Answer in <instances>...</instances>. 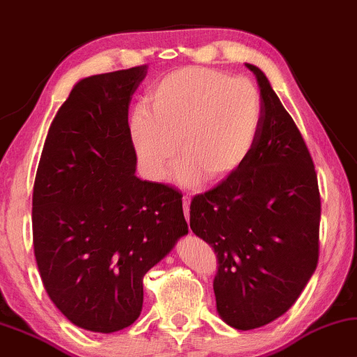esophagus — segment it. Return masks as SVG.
I'll return each instance as SVG.
<instances>
[{"label": "esophagus", "instance_id": "34e87169", "mask_svg": "<svg viewBox=\"0 0 357 357\" xmlns=\"http://www.w3.org/2000/svg\"><path fill=\"white\" fill-rule=\"evenodd\" d=\"M189 205H190V199L188 195L183 197V208H184V216H185V221L189 222Z\"/></svg>", "mask_w": 357, "mask_h": 357}]
</instances>
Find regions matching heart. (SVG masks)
Segmentation results:
<instances>
[{
    "label": "heart",
    "instance_id": "1",
    "mask_svg": "<svg viewBox=\"0 0 357 357\" xmlns=\"http://www.w3.org/2000/svg\"><path fill=\"white\" fill-rule=\"evenodd\" d=\"M263 119L258 88L247 78L208 67H183L157 79L147 110L131 119V139L149 178L162 179L176 157L183 185L202 176L221 183L242 167Z\"/></svg>",
    "mask_w": 357,
    "mask_h": 357
}]
</instances>
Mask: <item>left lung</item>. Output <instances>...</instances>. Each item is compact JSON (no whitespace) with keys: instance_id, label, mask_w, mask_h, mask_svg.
<instances>
[{"instance_id":"8db88e82","label":"left lung","mask_w":357,"mask_h":357,"mask_svg":"<svg viewBox=\"0 0 357 357\" xmlns=\"http://www.w3.org/2000/svg\"><path fill=\"white\" fill-rule=\"evenodd\" d=\"M247 67L263 100L257 142L237 172L190 202V229L216 253V310L237 331L290 310L316 271L321 222L306 142L264 73Z\"/></svg>"}]
</instances>
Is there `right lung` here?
<instances>
[{"label": "right lung", "instance_id": "add662e5", "mask_svg": "<svg viewBox=\"0 0 357 357\" xmlns=\"http://www.w3.org/2000/svg\"><path fill=\"white\" fill-rule=\"evenodd\" d=\"M147 66L75 84L47 131L31 199L36 264L46 294L89 332L131 326L142 278L188 234L183 194L135 176L128 125Z\"/></svg>", "mask_w": 357, "mask_h": 357}]
</instances>
